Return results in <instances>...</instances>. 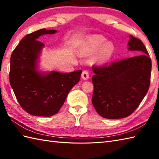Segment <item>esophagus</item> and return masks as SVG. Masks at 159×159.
<instances>
[{"label":"esophagus","mask_w":159,"mask_h":159,"mask_svg":"<svg viewBox=\"0 0 159 159\" xmlns=\"http://www.w3.org/2000/svg\"><path fill=\"white\" fill-rule=\"evenodd\" d=\"M81 77L83 80H87L89 79V73L87 71H83L81 74Z\"/></svg>","instance_id":"obj_1"}]
</instances>
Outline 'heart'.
<instances>
[{"instance_id": "1", "label": "heart", "mask_w": 159, "mask_h": 159, "mask_svg": "<svg viewBox=\"0 0 159 159\" xmlns=\"http://www.w3.org/2000/svg\"><path fill=\"white\" fill-rule=\"evenodd\" d=\"M105 39L100 35H93L87 38L80 46L82 52H95L98 49L96 57L100 63H106L109 61L114 52V46L111 42H106Z\"/></svg>"}]
</instances>
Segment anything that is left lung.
I'll list each match as a JSON object with an SVG mask.
<instances>
[{
  "label": "left lung",
  "instance_id": "left-lung-1",
  "mask_svg": "<svg viewBox=\"0 0 159 159\" xmlns=\"http://www.w3.org/2000/svg\"><path fill=\"white\" fill-rule=\"evenodd\" d=\"M128 50L138 55L92 67V104L97 113L107 119H120L133 113L146 96L150 83L152 62L140 39L129 36Z\"/></svg>",
  "mask_w": 159,
  "mask_h": 159
}]
</instances>
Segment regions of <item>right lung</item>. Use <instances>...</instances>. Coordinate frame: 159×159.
<instances>
[{"label":"right lung","instance_id":"add662e5","mask_svg":"<svg viewBox=\"0 0 159 159\" xmlns=\"http://www.w3.org/2000/svg\"><path fill=\"white\" fill-rule=\"evenodd\" d=\"M57 32L42 29L26 35L10 59V85L20 106L32 116L50 117L58 113L71 89L80 80L81 70L61 73L40 70L44 44L38 39Z\"/></svg>","mask_w":159,"mask_h":159}]
</instances>
